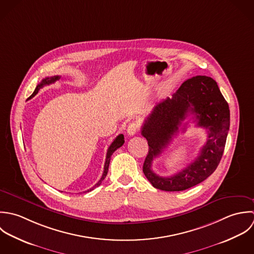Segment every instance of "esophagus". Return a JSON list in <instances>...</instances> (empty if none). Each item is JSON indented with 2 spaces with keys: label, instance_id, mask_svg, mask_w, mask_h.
<instances>
[{
  "label": "esophagus",
  "instance_id": "esophagus-1",
  "mask_svg": "<svg viewBox=\"0 0 254 254\" xmlns=\"http://www.w3.org/2000/svg\"><path fill=\"white\" fill-rule=\"evenodd\" d=\"M138 129H139V126H138L137 123H134V122L130 123L127 127V133H128V135L132 136V135L136 134Z\"/></svg>",
  "mask_w": 254,
  "mask_h": 254
}]
</instances>
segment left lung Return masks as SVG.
<instances>
[{
    "mask_svg": "<svg viewBox=\"0 0 254 254\" xmlns=\"http://www.w3.org/2000/svg\"><path fill=\"white\" fill-rule=\"evenodd\" d=\"M189 114L194 115L198 126L207 129V141L196 160L187 168L174 176L160 177L152 171V160L167 147ZM229 128V105L217 82L205 75L188 79L172 98L168 97L154 107L142 126L141 134L149 146L143 164L145 177L155 189L165 191H181L200 184L217 169Z\"/></svg>",
    "mask_w": 254,
    "mask_h": 254,
    "instance_id": "left-lung-1",
    "label": "left lung"
}]
</instances>
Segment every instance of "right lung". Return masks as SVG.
Here are the masks:
<instances>
[{
  "label": "right lung",
  "mask_w": 254,
  "mask_h": 254,
  "mask_svg": "<svg viewBox=\"0 0 254 254\" xmlns=\"http://www.w3.org/2000/svg\"><path fill=\"white\" fill-rule=\"evenodd\" d=\"M60 78H61V75H55V76L46 77V78L42 79V81H41V82L36 86V88H35L34 92L32 93V95H31L28 99H31L32 97H34V96L38 93V91H39V89H40V88L44 87L45 85H49V84H52V83L56 82V81H57V80H59ZM124 143H125V137H124V134H119V135L114 139V141H113V142H112V144L109 146L108 151H107V155H106V161H105V165H104V172H103V175H102L100 181H99V182H98V183H97V184H96L92 189L88 190H87V191H85V192L91 191V190H93L96 187H98V186H100V185H101L102 181H104V179L106 178L107 173H108V169H109V165H110V161H111V156L113 155V153L115 152L118 148H120Z\"/></svg>",
  "instance_id": "1"
}]
</instances>
